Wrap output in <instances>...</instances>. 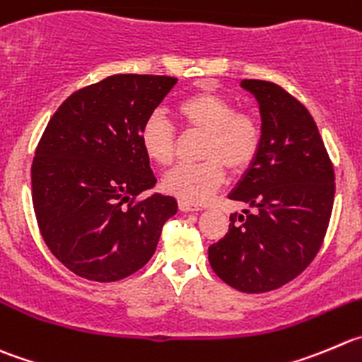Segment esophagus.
I'll return each instance as SVG.
<instances>
[{
    "label": "esophagus",
    "mask_w": 362,
    "mask_h": 362,
    "mask_svg": "<svg viewBox=\"0 0 362 362\" xmlns=\"http://www.w3.org/2000/svg\"><path fill=\"white\" fill-rule=\"evenodd\" d=\"M177 206H179V209H181V211H199V209H201V206L192 204V202L183 201V199H179Z\"/></svg>",
    "instance_id": "1"
}]
</instances>
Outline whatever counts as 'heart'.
Instances as JSON below:
<instances>
[{
	"mask_svg": "<svg viewBox=\"0 0 362 362\" xmlns=\"http://www.w3.org/2000/svg\"><path fill=\"white\" fill-rule=\"evenodd\" d=\"M175 113L188 129L204 132L199 163L179 165L163 177L168 194L192 204L211 197L226 179V167L235 174L247 170L263 146L259 117L238 112L235 103L216 90H197L175 105ZM177 135L170 120L154 112L140 127L144 153L160 167H168L175 158Z\"/></svg>",
	"mask_w": 362,
	"mask_h": 362,
	"instance_id": "heart-1",
	"label": "heart"
}]
</instances>
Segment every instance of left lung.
Segmentation results:
<instances>
[{"mask_svg":"<svg viewBox=\"0 0 362 362\" xmlns=\"http://www.w3.org/2000/svg\"><path fill=\"white\" fill-rule=\"evenodd\" d=\"M257 99L263 146L230 201L229 230L208 249L213 272L235 290L264 293L293 281L322 247L334 204V168L315 119L279 85L243 80Z\"/></svg>","mask_w":362,"mask_h":362,"instance_id":"1","label":"left lung"}]
</instances>
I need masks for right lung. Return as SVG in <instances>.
Masks as SVG:
<instances>
[{
  "mask_svg": "<svg viewBox=\"0 0 362 362\" xmlns=\"http://www.w3.org/2000/svg\"><path fill=\"white\" fill-rule=\"evenodd\" d=\"M177 83L170 76L115 74L69 95L47 122L32 165V199L53 256L80 277L113 282L153 257L177 213L156 185L140 127Z\"/></svg>",
  "mask_w": 362,
  "mask_h": 362,
  "instance_id": "obj_1",
  "label": "right lung"
}]
</instances>
